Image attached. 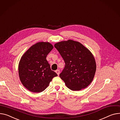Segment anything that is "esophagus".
Segmentation results:
<instances>
[{
	"mask_svg": "<svg viewBox=\"0 0 120 120\" xmlns=\"http://www.w3.org/2000/svg\"><path fill=\"white\" fill-rule=\"evenodd\" d=\"M55 72L57 73V74L59 76V74H60V71H59V70H56L55 71Z\"/></svg>",
	"mask_w": 120,
	"mask_h": 120,
	"instance_id": "34e87169",
	"label": "esophagus"
}]
</instances>
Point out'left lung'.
<instances>
[{"mask_svg":"<svg viewBox=\"0 0 120 120\" xmlns=\"http://www.w3.org/2000/svg\"><path fill=\"white\" fill-rule=\"evenodd\" d=\"M54 47L65 63L59 76L72 91L84 89L92 82L97 66L91 52L79 42L68 40L57 42Z\"/></svg>","mask_w":120,"mask_h":120,"instance_id":"left-lung-1","label":"left lung"}]
</instances>
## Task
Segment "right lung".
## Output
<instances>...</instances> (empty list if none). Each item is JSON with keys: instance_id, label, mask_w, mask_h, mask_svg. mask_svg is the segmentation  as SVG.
<instances>
[{"instance_id": "right-lung-1", "label": "right lung", "mask_w": 120, "mask_h": 120, "mask_svg": "<svg viewBox=\"0 0 120 120\" xmlns=\"http://www.w3.org/2000/svg\"><path fill=\"white\" fill-rule=\"evenodd\" d=\"M53 48L49 42H38L30 47L22 56L18 66L19 76L22 85L30 92L43 91L52 78L57 76L46 60Z\"/></svg>"}]
</instances>
